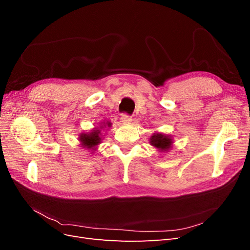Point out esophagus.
<instances>
[{
	"mask_svg": "<svg viewBox=\"0 0 250 250\" xmlns=\"http://www.w3.org/2000/svg\"><path fill=\"white\" fill-rule=\"evenodd\" d=\"M121 120H122L123 123L129 124L132 121V118L130 116H128V115H122V117H121Z\"/></svg>",
	"mask_w": 250,
	"mask_h": 250,
	"instance_id": "obj_1",
	"label": "esophagus"
}]
</instances>
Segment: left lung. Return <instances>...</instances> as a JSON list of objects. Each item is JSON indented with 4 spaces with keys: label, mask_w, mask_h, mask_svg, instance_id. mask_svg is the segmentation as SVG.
Instances as JSON below:
<instances>
[{
    "label": "left lung",
    "mask_w": 250,
    "mask_h": 250,
    "mask_svg": "<svg viewBox=\"0 0 250 250\" xmlns=\"http://www.w3.org/2000/svg\"><path fill=\"white\" fill-rule=\"evenodd\" d=\"M150 145L156 148L160 152H168V151L173 147V139L171 135L165 134L162 132H155L149 140Z\"/></svg>",
    "instance_id": "8db88e82"
}]
</instances>
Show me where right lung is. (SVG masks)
Segmentation results:
<instances>
[{
	"mask_svg": "<svg viewBox=\"0 0 250 250\" xmlns=\"http://www.w3.org/2000/svg\"><path fill=\"white\" fill-rule=\"evenodd\" d=\"M110 126H111V123L109 121H106V122H101L99 126L93 128V130H90L89 132L80 133L79 134L80 145L83 148H86L87 150L92 151V153H94L97 150L98 145H100L104 138V133H102V129Z\"/></svg>",
	"mask_w": 250,
	"mask_h": 250,
	"instance_id": "right-lung-1",
	"label": "right lung"
}]
</instances>
